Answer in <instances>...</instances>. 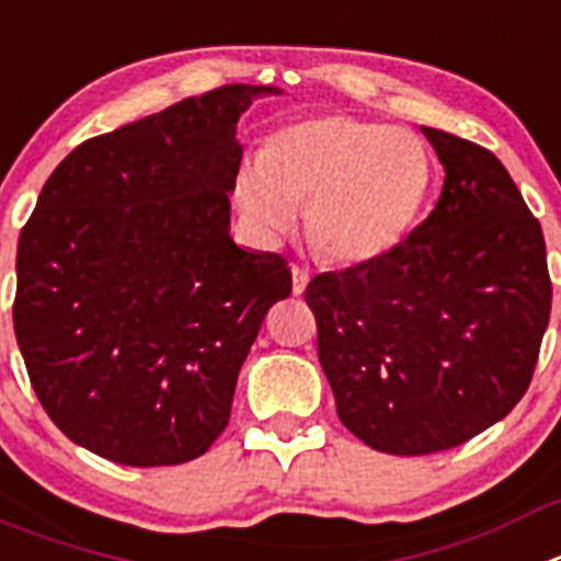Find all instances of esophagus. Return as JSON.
Segmentation results:
<instances>
[{"label": "esophagus", "instance_id": "esophagus-1", "mask_svg": "<svg viewBox=\"0 0 561 561\" xmlns=\"http://www.w3.org/2000/svg\"><path fill=\"white\" fill-rule=\"evenodd\" d=\"M308 280H311L308 270H302V266H291V295L300 297L302 291H306Z\"/></svg>", "mask_w": 561, "mask_h": 561}]
</instances>
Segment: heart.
Returning <instances> with one entry per match:
<instances>
[{
	"label": "heart",
	"instance_id": "obj_1",
	"mask_svg": "<svg viewBox=\"0 0 561 561\" xmlns=\"http://www.w3.org/2000/svg\"><path fill=\"white\" fill-rule=\"evenodd\" d=\"M434 186L425 144L400 127L325 113L270 133L259 167H241L233 199L261 241L284 239L306 208L322 259L358 266L389 255L414 230Z\"/></svg>",
	"mask_w": 561,
	"mask_h": 561
}]
</instances>
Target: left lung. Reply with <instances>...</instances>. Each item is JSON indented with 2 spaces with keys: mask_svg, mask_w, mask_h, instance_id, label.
Instances as JSON below:
<instances>
[{
  "mask_svg": "<svg viewBox=\"0 0 561 561\" xmlns=\"http://www.w3.org/2000/svg\"><path fill=\"white\" fill-rule=\"evenodd\" d=\"M420 130L445 169L431 217L306 289L339 420L394 456L456 448L506 417L551 317L546 239L515 180L479 144Z\"/></svg>",
  "mask_w": 561,
  "mask_h": 561,
  "instance_id": "left-lung-1",
  "label": "left lung"
}]
</instances>
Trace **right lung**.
<instances>
[{"label":"right lung","mask_w":561,"mask_h":561,"mask_svg":"<svg viewBox=\"0 0 561 561\" xmlns=\"http://www.w3.org/2000/svg\"><path fill=\"white\" fill-rule=\"evenodd\" d=\"M275 85H222L82 141L49 174L15 253V342L49 420L130 467L183 465L225 431L275 253L230 236L241 116Z\"/></svg>","instance_id":"1"}]
</instances>
